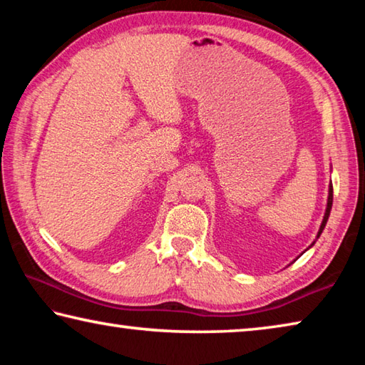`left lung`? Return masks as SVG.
Here are the masks:
<instances>
[{
  "label": "left lung",
  "instance_id": "8db88e82",
  "mask_svg": "<svg viewBox=\"0 0 365 365\" xmlns=\"http://www.w3.org/2000/svg\"><path fill=\"white\" fill-rule=\"evenodd\" d=\"M331 205H333V187H331V183H330V187H329V200H327V209H325V214H324V220H322V224H320V228H319V233H317V238L320 237V233H322V230L325 228V225H327V220H329V215H330V211H331ZM314 245V243H312ZM311 245V246H312Z\"/></svg>",
  "mask_w": 365,
  "mask_h": 365
}]
</instances>
